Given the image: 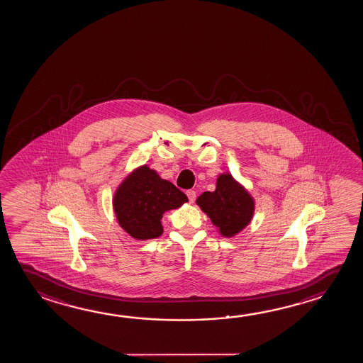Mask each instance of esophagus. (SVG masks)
Listing matches in <instances>:
<instances>
[{
	"mask_svg": "<svg viewBox=\"0 0 363 363\" xmlns=\"http://www.w3.org/2000/svg\"><path fill=\"white\" fill-rule=\"evenodd\" d=\"M186 196H188V199H189L190 203H193V201H196V193L194 190H186Z\"/></svg>",
	"mask_w": 363,
	"mask_h": 363,
	"instance_id": "esophagus-1",
	"label": "esophagus"
}]
</instances>
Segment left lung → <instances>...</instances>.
I'll return each mask as SVG.
<instances>
[{
	"mask_svg": "<svg viewBox=\"0 0 363 363\" xmlns=\"http://www.w3.org/2000/svg\"><path fill=\"white\" fill-rule=\"evenodd\" d=\"M196 203L225 237L238 233L252 218V198L230 174L220 175L216 190L204 191Z\"/></svg>",
	"mask_w": 363,
	"mask_h": 363,
	"instance_id": "8db88e82",
	"label": "left lung"
}]
</instances>
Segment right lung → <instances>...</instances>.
Returning a JSON list of instances; mask_svg holds the SVG:
<instances>
[{
	"instance_id": "1",
	"label": "right lung",
	"mask_w": 363,
	"mask_h": 363,
	"mask_svg": "<svg viewBox=\"0 0 363 363\" xmlns=\"http://www.w3.org/2000/svg\"><path fill=\"white\" fill-rule=\"evenodd\" d=\"M188 201L173 183L160 179L147 167H140L116 191V216L122 228L138 240L162 233V214Z\"/></svg>"
}]
</instances>
